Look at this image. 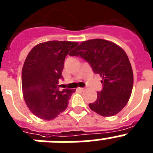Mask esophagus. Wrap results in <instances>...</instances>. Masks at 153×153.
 <instances>
[{"label":"esophagus","mask_w":153,"mask_h":153,"mask_svg":"<svg viewBox=\"0 0 153 153\" xmlns=\"http://www.w3.org/2000/svg\"><path fill=\"white\" fill-rule=\"evenodd\" d=\"M78 89L81 91H85V88H78Z\"/></svg>","instance_id":"34e87169"}]
</instances>
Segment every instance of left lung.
<instances>
[{
  "label": "left lung",
  "mask_w": 153,
  "mask_h": 153,
  "mask_svg": "<svg viewBox=\"0 0 153 153\" xmlns=\"http://www.w3.org/2000/svg\"><path fill=\"white\" fill-rule=\"evenodd\" d=\"M71 56L83 58L95 74L102 77L103 88L89 108L102 116L119 113L128 102L133 87V72L128 58L122 48L103 39L83 42Z\"/></svg>",
  "instance_id": "obj_1"
}]
</instances>
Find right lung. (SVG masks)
<instances>
[{"mask_svg":"<svg viewBox=\"0 0 153 153\" xmlns=\"http://www.w3.org/2000/svg\"><path fill=\"white\" fill-rule=\"evenodd\" d=\"M78 43L50 41L34 46L22 68L23 95L30 111L40 119L51 120L66 109L75 90L59 91L65 57Z\"/></svg>","mask_w":153,"mask_h":153,"instance_id":"right-lung-1","label":"right lung"}]
</instances>
